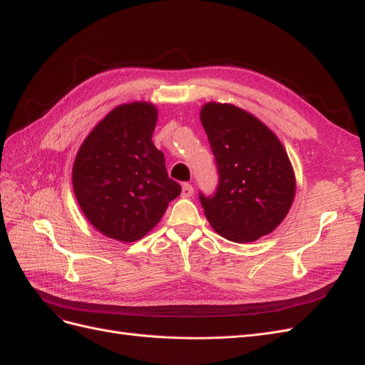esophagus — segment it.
<instances>
[{
	"instance_id": "esophagus-1",
	"label": "esophagus",
	"mask_w": 365,
	"mask_h": 365,
	"mask_svg": "<svg viewBox=\"0 0 365 365\" xmlns=\"http://www.w3.org/2000/svg\"><path fill=\"white\" fill-rule=\"evenodd\" d=\"M181 195H182V197H190V196L193 195V187H192V184H189V182L182 184V192H181Z\"/></svg>"
}]
</instances>
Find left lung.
Instances as JSON below:
<instances>
[{"label": "left lung", "instance_id": "8db88e82", "mask_svg": "<svg viewBox=\"0 0 365 365\" xmlns=\"http://www.w3.org/2000/svg\"><path fill=\"white\" fill-rule=\"evenodd\" d=\"M201 123L219 182L200 201L210 225L231 242H254L288 215L295 176L280 140L259 118L230 103H205Z\"/></svg>", "mask_w": 365, "mask_h": 365}]
</instances>
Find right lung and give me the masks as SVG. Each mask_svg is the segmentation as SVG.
<instances>
[{
    "label": "right lung",
    "instance_id": "right-lung-1",
    "mask_svg": "<svg viewBox=\"0 0 365 365\" xmlns=\"http://www.w3.org/2000/svg\"><path fill=\"white\" fill-rule=\"evenodd\" d=\"M157 118L152 103L120 105L90 132L76 155V200L93 227L111 239L135 242L146 236L181 193L152 141Z\"/></svg>",
    "mask_w": 365,
    "mask_h": 365
}]
</instances>
